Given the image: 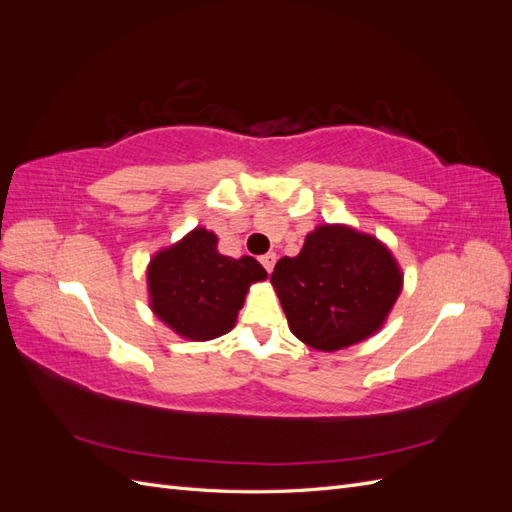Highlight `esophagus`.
<instances>
[{
  "instance_id": "esophagus-1",
  "label": "esophagus",
  "mask_w": 512,
  "mask_h": 512,
  "mask_svg": "<svg viewBox=\"0 0 512 512\" xmlns=\"http://www.w3.org/2000/svg\"><path fill=\"white\" fill-rule=\"evenodd\" d=\"M275 260H277V256H275L273 252H269V254H265V256H260L262 267H265L269 273H271V271H273V267H275Z\"/></svg>"
}]
</instances>
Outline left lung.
Listing matches in <instances>:
<instances>
[{
    "instance_id": "obj_1",
    "label": "left lung",
    "mask_w": 512,
    "mask_h": 512,
    "mask_svg": "<svg viewBox=\"0 0 512 512\" xmlns=\"http://www.w3.org/2000/svg\"><path fill=\"white\" fill-rule=\"evenodd\" d=\"M292 335L322 352L359 344L380 331L404 275L389 247L344 224L309 232L303 250L271 273Z\"/></svg>"
}]
</instances>
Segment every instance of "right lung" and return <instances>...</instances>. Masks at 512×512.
<instances>
[{"mask_svg": "<svg viewBox=\"0 0 512 512\" xmlns=\"http://www.w3.org/2000/svg\"><path fill=\"white\" fill-rule=\"evenodd\" d=\"M260 280H267V271L258 260L220 254L218 237L207 228H194L147 267L153 314L192 342H207L235 327L247 290Z\"/></svg>", "mask_w": 512, "mask_h": 512, "instance_id": "obj_1", "label": "right lung"}]
</instances>
